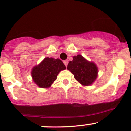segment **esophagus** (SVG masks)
<instances>
[{"mask_svg": "<svg viewBox=\"0 0 131 131\" xmlns=\"http://www.w3.org/2000/svg\"><path fill=\"white\" fill-rule=\"evenodd\" d=\"M63 63H64V65L66 66V67H67V65H68V60H64V61H63Z\"/></svg>", "mask_w": 131, "mask_h": 131, "instance_id": "obj_1", "label": "esophagus"}]
</instances>
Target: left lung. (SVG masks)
I'll return each mask as SVG.
<instances>
[{
	"label": "left lung",
	"instance_id": "obj_1",
	"mask_svg": "<svg viewBox=\"0 0 131 131\" xmlns=\"http://www.w3.org/2000/svg\"><path fill=\"white\" fill-rule=\"evenodd\" d=\"M67 69L73 74L74 78L83 85H90L97 77V67L93 62H90L78 54L69 62Z\"/></svg>",
	"mask_w": 131,
	"mask_h": 131
}]
</instances>
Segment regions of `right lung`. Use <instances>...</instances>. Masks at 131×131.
Segmentation results:
<instances>
[{
  "label": "right lung",
  "mask_w": 131,
  "mask_h": 131,
  "mask_svg": "<svg viewBox=\"0 0 131 131\" xmlns=\"http://www.w3.org/2000/svg\"><path fill=\"white\" fill-rule=\"evenodd\" d=\"M65 69V65L61 59L47 57L32 68L31 77L38 86L47 88L56 80L58 73Z\"/></svg>",
  "instance_id": "obj_1"
}]
</instances>
